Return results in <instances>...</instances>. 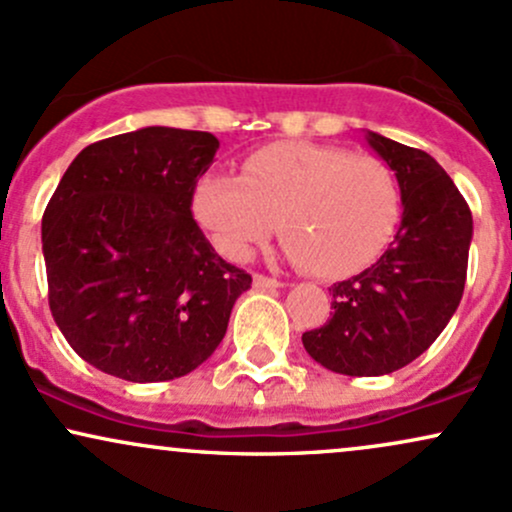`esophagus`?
Returning <instances> with one entry per match:
<instances>
[{"label": "esophagus", "instance_id": "esophagus-1", "mask_svg": "<svg viewBox=\"0 0 512 512\" xmlns=\"http://www.w3.org/2000/svg\"><path fill=\"white\" fill-rule=\"evenodd\" d=\"M252 281H255L257 289H281V281L279 279H272V276H264V274H255L252 276Z\"/></svg>", "mask_w": 512, "mask_h": 512}]
</instances>
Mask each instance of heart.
<instances>
[{
  "label": "heart",
  "instance_id": "b5f03b06",
  "mask_svg": "<svg viewBox=\"0 0 512 512\" xmlns=\"http://www.w3.org/2000/svg\"><path fill=\"white\" fill-rule=\"evenodd\" d=\"M192 204L231 260L248 257L281 228L286 260L317 276H346L383 250L397 223L399 192L380 158L281 142L255 151L243 175H204Z\"/></svg>",
  "mask_w": 512,
  "mask_h": 512
}]
</instances>
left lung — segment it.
<instances>
[{"instance_id":"left-lung-1","label":"left lung","mask_w":512,"mask_h":512,"mask_svg":"<svg viewBox=\"0 0 512 512\" xmlns=\"http://www.w3.org/2000/svg\"><path fill=\"white\" fill-rule=\"evenodd\" d=\"M366 142L395 170L402 221L380 260L332 286L334 313L303 346L334 373L373 378L419 358L445 330L467 279L472 211L426 151L378 132Z\"/></svg>"}]
</instances>
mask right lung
I'll return each mask as SVG.
<instances>
[{
    "label": "right lung",
    "mask_w": 512,
    "mask_h": 512,
    "mask_svg": "<svg viewBox=\"0 0 512 512\" xmlns=\"http://www.w3.org/2000/svg\"><path fill=\"white\" fill-rule=\"evenodd\" d=\"M209 132L142 127L86 146L43 214L50 310L69 346L129 383H163L214 354L252 276L192 219Z\"/></svg>",
    "instance_id": "right-lung-1"
}]
</instances>
